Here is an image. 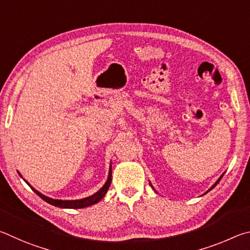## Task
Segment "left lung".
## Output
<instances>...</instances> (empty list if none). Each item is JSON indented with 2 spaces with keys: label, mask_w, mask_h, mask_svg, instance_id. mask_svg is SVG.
<instances>
[{
  "label": "left lung",
  "mask_w": 250,
  "mask_h": 250,
  "mask_svg": "<svg viewBox=\"0 0 250 250\" xmlns=\"http://www.w3.org/2000/svg\"><path fill=\"white\" fill-rule=\"evenodd\" d=\"M223 176H224V174H222V176H221V177H220V179H218V180H217V181H216V182H215V183H214V186H213V187H212V188H211V189H209V190H208V191H211V190H212V189H213V188H214V187H215V186H216V185H217V183H218V182H220V181H221V179H222V177H223ZM150 186H151V185H150ZM151 187H152V186H151Z\"/></svg>",
  "instance_id": "left-lung-1"
}]
</instances>
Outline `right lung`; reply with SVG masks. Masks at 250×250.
Listing matches in <instances>:
<instances>
[{"label": "right lung", "mask_w": 250, "mask_h": 250, "mask_svg": "<svg viewBox=\"0 0 250 250\" xmlns=\"http://www.w3.org/2000/svg\"><path fill=\"white\" fill-rule=\"evenodd\" d=\"M111 182H112V167L109 168V172H108V178H107V181L105 182V185L101 188V189L96 192L95 194L89 196V198H85V199H81V200H72V201H62V200H54V199H50L48 198V196L43 195L42 193H39L37 190H35L34 188H32L33 191L36 193L38 196H41V198L46 201L47 203H49L51 205H55V207H58V208H86V207H90V205H93L95 203L100 202L101 200L104 198L105 193H106L109 186H111ZM29 186V183H27Z\"/></svg>", "instance_id": "right-lung-1"}]
</instances>
